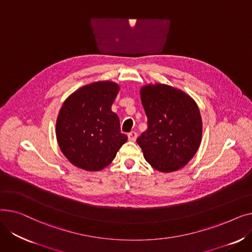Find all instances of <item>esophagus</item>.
<instances>
[{
  "mask_svg": "<svg viewBox=\"0 0 252 252\" xmlns=\"http://www.w3.org/2000/svg\"><path fill=\"white\" fill-rule=\"evenodd\" d=\"M137 136H138V135H137L136 131H130V133L127 135L128 140H129V141H131V142H135V141H136Z\"/></svg>",
  "mask_w": 252,
  "mask_h": 252,
  "instance_id": "1",
  "label": "esophagus"
}]
</instances>
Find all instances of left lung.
Segmentation results:
<instances>
[{
  "label": "left lung",
  "mask_w": 252,
  "mask_h": 252,
  "mask_svg": "<svg viewBox=\"0 0 252 252\" xmlns=\"http://www.w3.org/2000/svg\"><path fill=\"white\" fill-rule=\"evenodd\" d=\"M148 128L137 139L145 159L156 170L171 173L186 165L200 147L202 118L195 100L164 84L140 89Z\"/></svg>",
  "instance_id": "obj_1"
}]
</instances>
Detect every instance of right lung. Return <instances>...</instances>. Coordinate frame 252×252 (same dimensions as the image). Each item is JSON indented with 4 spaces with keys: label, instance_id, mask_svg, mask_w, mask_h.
<instances>
[{
    "label": "right lung",
    "instance_id": "add662e5",
    "mask_svg": "<svg viewBox=\"0 0 252 252\" xmlns=\"http://www.w3.org/2000/svg\"><path fill=\"white\" fill-rule=\"evenodd\" d=\"M118 84L98 81L74 91L62 104L56 138L63 155L74 166L98 171L109 165L127 137L111 110Z\"/></svg>",
    "mask_w": 252,
    "mask_h": 252
}]
</instances>
